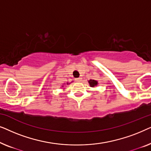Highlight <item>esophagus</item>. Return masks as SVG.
I'll return each instance as SVG.
<instances>
[{
    "label": "esophagus",
    "instance_id": "esophagus-1",
    "mask_svg": "<svg viewBox=\"0 0 151 151\" xmlns=\"http://www.w3.org/2000/svg\"><path fill=\"white\" fill-rule=\"evenodd\" d=\"M82 80V78H76V82H81Z\"/></svg>",
    "mask_w": 151,
    "mask_h": 151
}]
</instances>
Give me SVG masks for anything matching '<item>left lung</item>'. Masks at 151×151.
<instances>
[{"instance_id": "1", "label": "left lung", "mask_w": 151, "mask_h": 151, "mask_svg": "<svg viewBox=\"0 0 151 151\" xmlns=\"http://www.w3.org/2000/svg\"><path fill=\"white\" fill-rule=\"evenodd\" d=\"M88 82V83H89V85L91 87H94V86L98 85V81H96V80H89Z\"/></svg>"}]
</instances>
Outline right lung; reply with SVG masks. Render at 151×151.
Returning <instances> with one entry per match:
<instances>
[{"label": "right lung", "mask_w": 151, "mask_h": 151, "mask_svg": "<svg viewBox=\"0 0 151 151\" xmlns=\"http://www.w3.org/2000/svg\"><path fill=\"white\" fill-rule=\"evenodd\" d=\"M69 84V83H68V82L67 83V84Z\"/></svg>", "instance_id": "add662e5"}]
</instances>
